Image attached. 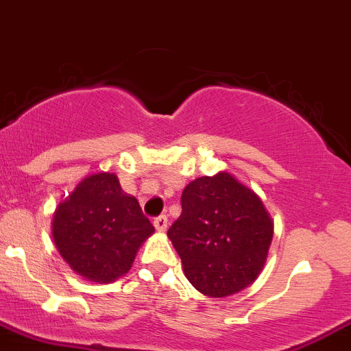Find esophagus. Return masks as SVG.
<instances>
[{
	"label": "esophagus",
	"instance_id": "34e87169",
	"mask_svg": "<svg viewBox=\"0 0 351 351\" xmlns=\"http://www.w3.org/2000/svg\"><path fill=\"white\" fill-rule=\"evenodd\" d=\"M154 226H155V230L160 231V233L167 231V216H158V218H155Z\"/></svg>",
	"mask_w": 351,
	"mask_h": 351
}]
</instances>
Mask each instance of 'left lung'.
<instances>
[{
	"label": "left lung",
	"instance_id": "1",
	"mask_svg": "<svg viewBox=\"0 0 351 351\" xmlns=\"http://www.w3.org/2000/svg\"><path fill=\"white\" fill-rule=\"evenodd\" d=\"M182 213L167 231L184 276L209 298H226L262 274L274 221L254 189L230 172L197 177L182 191Z\"/></svg>",
	"mask_w": 351,
	"mask_h": 351
}]
</instances>
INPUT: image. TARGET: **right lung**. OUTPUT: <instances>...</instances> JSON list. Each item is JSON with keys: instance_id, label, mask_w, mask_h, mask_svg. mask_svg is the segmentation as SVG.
<instances>
[{"instance_id": "add662e5", "label": "right lung", "mask_w": 351, "mask_h": 351, "mask_svg": "<svg viewBox=\"0 0 351 351\" xmlns=\"http://www.w3.org/2000/svg\"><path fill=\"white\" fill-rule=\"evenodd\" d=\"M154 233L136 197L123 193L111 172L84 177L53 211L57 252L89 282L110 284L125 276Z\"/></svg>"}]
</instances>
